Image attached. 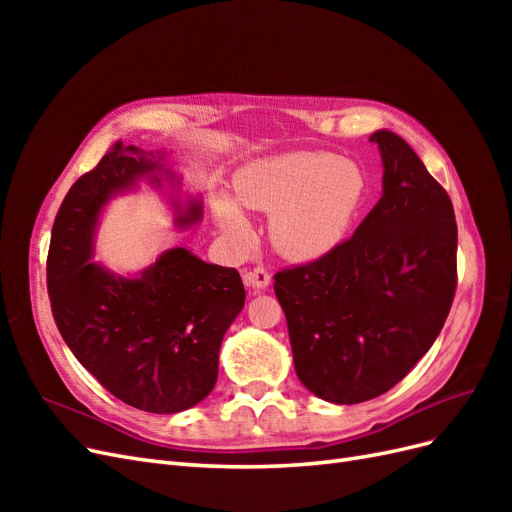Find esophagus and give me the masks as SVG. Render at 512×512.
<instances>
[{
	"instance_id": "1",
	"label": "esophagus",
	"mask_w": 512,
	"mask_h": 512,
	"mask_svg": "<svg viewBox=\"0 0 512 512\" xmlns=\"http://www.w3.org/2000/svg\"><path fill=\"white\" fill-rule=\"evenodd\" d=\"M243 284L247 288H252V290H265L271 284V275H269L267 269L256 267L252 271H245L243 273Z\"/></svg>"
}]
</instances>
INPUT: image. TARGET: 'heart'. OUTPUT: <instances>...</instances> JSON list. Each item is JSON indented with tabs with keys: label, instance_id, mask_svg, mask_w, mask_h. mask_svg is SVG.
Here are the masks:
<instances>
[{
	"label": "heart",
	"instance_id": "obj_1",
	"mask_svg": "<svg viewBox=\"0 0 512 512\" xmlns=\"http://www.w3.org/2000/svg\"><path fill=\"white\" fill-rule=\"evenodd\" d=\"M235 200L218 194L213 218L235 245L252 239L239 207L271 213L269 241L277 254L312 262L344 243L363 205V168L331 153H282L245 164L232 179Z\"/></svg>",
	"mask_w": 512,
	"mask_h": 512
}]
</instances>
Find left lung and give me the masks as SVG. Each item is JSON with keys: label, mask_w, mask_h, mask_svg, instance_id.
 Returning a JSON list of instances; mask_svg holds the SVG:
<instances>
[{"label": "left lung", "mask_w": 512, "mask_h": 512, "mask_svg": "<svg viewBox=\"0 0 512 512\" xmlns=\"http://www.w3.org/2000/svg\"><path fill=\"white\" fill-rule=\"evenodd\" d=\"M369 141L382 196L327 256L275 275L297 376L331 404H361L408 376L436 342L457 284V224L442 185L391 130Z\"/></svg>", "instance_id": "8db88e82"}]
</instances>
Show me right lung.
Segmentation results:
<instances>
[{"instance_id": "1", "label": "right lung", "mask_w": 512, "mask_h": 512, "mask_svg": "<svg viewBox=\"0 0 512 512\" xmlns=\"http://www.w3.org/2000/svg\"><path fill=\"white\" fill-rule=\"evenodd\" d=\"M181 179L166 151L115 145L70 188L46 267L53 316L72 354L108 393L153 414L183 412L213 391L222 339L245 305L237 269L188 247H170L136 273L94 260L106 205L143 181L164 194L175 228H196L203 198L185 194Z\"/></svg>"}]
</instances>
